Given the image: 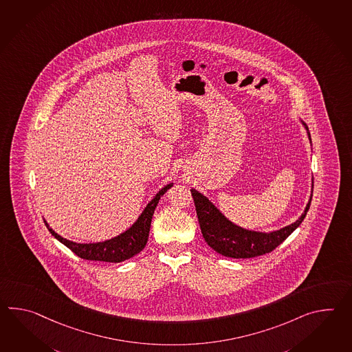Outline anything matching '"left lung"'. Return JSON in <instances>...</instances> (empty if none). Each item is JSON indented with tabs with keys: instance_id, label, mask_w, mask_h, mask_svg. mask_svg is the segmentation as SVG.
<instances>
[{
	"instance_id": "obj_1",
	"label": "left lung",
	"mask_w": 352,
	"mask_h": 352,
	"mask_svg": "<svg viewBox=\"0 0 352 352\" xmlns=\"http://www.w3.org/2000/svg\"><path fill=\"white\" fill-rule=\"evenodd\" d=\"M300 122L305 126L308 139L311 141V133L308 131V127L302 120ZM190 193L195 199L198 222L206 243L221 255L234 258H255L272 252L303 222L312 201L311 195L305 212L292 225L272 232H260L237 226L236 223L231 222L206 195L195 190V188L190 189Z\"/></svg>"
}]
</instances>
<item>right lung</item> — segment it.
<instances>
[{
  "label": "right lung",
  "instance_id": "obj_1",
  "mask_svg": "<svg viewBox=\"0 0 352 352\" xmlns=\"http://www.w3.org/2000/svg\"><path fill=\"white\" fill-rule=\"evenodd\" d=\"M173 187V183L166 184L162 188L157 195L148 202L145 210L142 211L139 219L133 222V226L127 228L125 232L115 236L109 240L102 241V243H78L67 240L60 234H56L52 227L47 226L49 232L54 236L58 241L65 245L68 249H71L77 256L86 260H94V261H106V263H121L127 258H133L136 254H139L145 245L148 243V231L151 225V219L154 211L157 208L160 197L164 195L165 192Z\"/></svg>",
  "mask_w": 352,
  "mask_h": 352
}]
</instances>
